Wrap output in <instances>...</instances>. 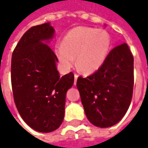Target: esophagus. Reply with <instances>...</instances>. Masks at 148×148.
<instances>
[{
  "mask_svg": "<svg viewBox=\"0 0 148 148\" xmlns=\"http://www.w3.org/2000/svg\"><path fill=\"white\" fill-rule=\"evenodd\" d=\"M77 77H78V75H77V73H75V74H74V79H75V81H74V85H76V84H77Z\"/></svg>",
  "mask_w": 148,
  "mask_h": 148,
  "instance_id": "1",
  "label": "esophagus"
}]
</instances>
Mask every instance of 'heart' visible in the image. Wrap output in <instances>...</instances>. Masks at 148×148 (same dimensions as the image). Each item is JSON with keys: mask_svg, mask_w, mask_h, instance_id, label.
Masks as SVG:
<instances>
[{"mask_svg": "<svg viewBox=\"0 0 148 148\" xmlns=\"http://www.w3.org/2000/svg\"><path fill=\"white\" fill-rule=\"evenodd\" d=\"M110 46V35L106 30L79 26L66 34L62 45L57 47L56 54L66 70L74 66L76 58L77 66L90 74L104 64Z\"/></svg>", "mask_w": 148, "mask_h": 148, "instance_id": "1", "label": "heart"}]
</instances>
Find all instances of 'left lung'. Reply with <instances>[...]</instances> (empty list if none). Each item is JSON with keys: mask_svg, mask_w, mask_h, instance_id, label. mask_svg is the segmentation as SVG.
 Returning <instances> with one entry per match:
<instances>
[{"mask_svg": "<svg viewBox=\"0 0 148 148\" xmlns=\"http://www.w3.org/2000/svg\"><path fill=\"white\" fill-rule=\"evenodd\" d=\"M134 56L126 43L111 50L92 75L77 78V86L88 120L108 128L122 119L134 90Z\"/></svg>", "mask_w": 148, "mask_h": 148, "instance_id": "8db88e82", "label": "left lung"}]
</instances>
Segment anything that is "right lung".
I'll use <instances>...</instances> for the list:
<instances>
[{
	"label": "right lung",
	"mask_w": 148,
	"mask_h": 148,
	"mask_svg": "<svg viewBox=\"0 0 148 148\" xmlns=\"http://www.w3.org/2000/svg\"><path fill=\"white\" fill-rule=\"evenodd\" d=\"M49 23L31 27L14 48L11 58V86L15 106L33 129L49 133L64 119L66 93L74 83V74L60 77L58 58L44 41L53 36Z\"/></svg>",
	"instance_id": "right-lung-1"
}]
</instances>
